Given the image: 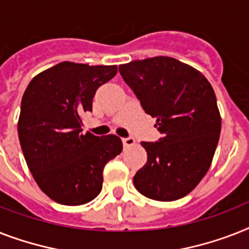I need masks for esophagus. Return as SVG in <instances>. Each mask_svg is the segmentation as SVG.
I'll use <instances>...</instances> for the list:
<instances>
[{
	"label": "esophagus",
	"instance_id": "1",
	"mask_svg": "<svg viewBox=\"0 0 249 249\" xmlns=\"http://www.w3.org/2000/svg\"><path fill=\"white\" fill-rule=\"evenodd\" d=\"M123 143H124V145L129 147V145L134 144L135 139L133 137H126V138H123Z\"/></svg>",
	"mask_w": 249,
	"mask_h": 249
}]
</instances>
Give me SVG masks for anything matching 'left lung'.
Masks as SVG:
<instances>
[{
    "instance_id": "8db88e82",
    "label": "left lung",
    "mask_w": 249,
    "mask_h": 249,
    "mask_svg": "<svg viewBox=\"0 0 249 249\" xmlns=\"http://www.w3.org/2000/svg\"><path fill=\"white\" fill-rule=\"evenodd\" d=\"M119 71L163 134L159 142H142L147 162L133 178L137 191L156 201L183 198L206 175L219 142L221 118L211 84L166 56L131 61Z\"/></svg>"
}]
</instances>
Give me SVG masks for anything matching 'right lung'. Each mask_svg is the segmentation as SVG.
Masks as SVG:
<instances>
[{"label": "right lung", "mask_w": 249, "mask_h": 249, "mask_svg": "<svg viewBox=\"0 0 249 249\" xmlns=\"http://www.w3.org/2000/svg\"><path fill=\"white\" fill-rule=\"evenodd\" d=\"M116 72V65L60 62L34 76L24 92L20 145L38 187L57 203L79 206L94 199L105 165L123 151L116 135L84 134L80 116L92 111L98 87Z\"/></svg>", "instance_id": "right-lung-1"}]
</instances>
